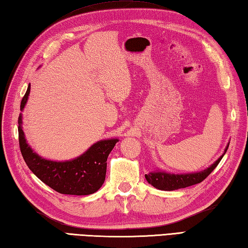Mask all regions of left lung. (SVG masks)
Listing matches in <instances>:
<instances>
[{
	"label": "left lung",
	"instance_id": "8db88e82",
	"mask_svg": "<svg viewBox=\"0 0 248 248\" xmlns=\"http://www.w3.org/2000/svg\"><path fill=\"white\" fill-rule=\"evenodd\" d=\"M228 147H229V143H228V145L226 146L224 154H222L214 163L211 164L207 169L203 170V171L195 172V173H187V174H174V173L161 171V170H156V171L154 172H149L148 174H145V178H146V181L155 188L160 189V190H166V191L176 190V189L186 188L189 186L196 185V184H199L202 181H204V179L213 172V170L218 166V163L220 162V160L222 159V157H224Z\"/></svg>",
	"mask_w": 248,
	"mask_h": 248
}]
</instances>
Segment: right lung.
Wrapping results in <instances>:
<instances>
[{
	"label": "right lung",
	"instance_id": "1",
	"mask_svg": "<svg viewBox=\"0 0 248 248\" xmlns=\"http://www.w3.org/2000/svg\"><path fill=\"white\" fill-rule=\"evenodd\" d=\"M31 86L21 100L20 110L26 106ZM19 146L29 169L47 186L63 195L87 196L98 191L105 181L108 157L118 139L101 140L80 156L66 161H52L33 152L22 130V114L18 117Z\"/></svg>",
	"mask_w": 248,
	"mask_h": 248
}]
</instances>
